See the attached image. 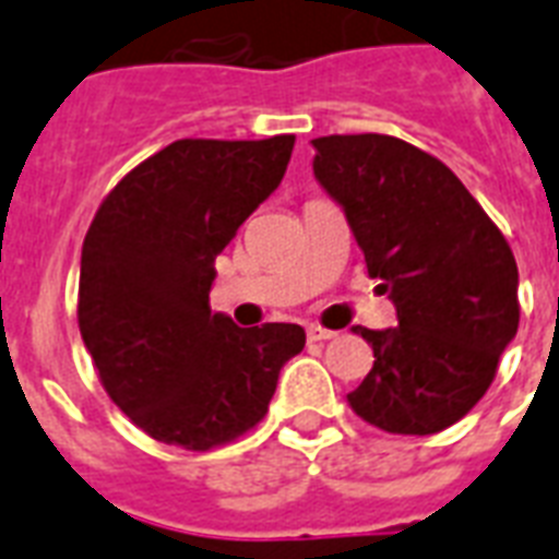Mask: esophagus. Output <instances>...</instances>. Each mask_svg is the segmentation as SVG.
Listing matches in <instances>:
<instances>
[{
  "instance_id": "1",
  "label": "esophagus",
  "mask_w": 559,
  "mask_h": 559,
  "mask_svg": "<svg viewBox=\"0 0 559 559\" xmlns=\"http://www.w3.org/2000/svg\"><path fill=\"white\" fill-rule=\"evenodd\" d=\"M306 338H309L311 344H318V341L338 338V332H332V329H323V326H309L306 329Z\"/></svg>"
}]
</instances>
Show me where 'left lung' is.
Instances as JSON below:
<instances>
[{
  "label": "left lung",
  "instance_id": "8db88e82",
  "mask_svg": "<svg viewBox=\"0 0 559 559\" xmlns=\"http://www.w3.org/2000/svg\"><path fill=\"white\" fill-rule=\"evenodd\" d=\"M311 145L314 177L347 215L400 323L356 326L376 361L349 405L391 435L443 431L487 393L516 338L513 250L452 168L426 151L384 133Z\"/></svg>",
  "mask_w": 559,
  "mask_h": 559
}]
</instances>
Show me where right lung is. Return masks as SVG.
<instances>
[{
	"label": "right lung",
	"mask_w": 559,
	"mask_h": 559,
	"mask_svg": "<svg viewBox=\"0 0 559 559\" xmlns=\"http://www.w3.org/2000/svg\"><path fill=\"white\" fill-rule=\"evenodd\" d=\"M294 136L177 140L124 175L81 250L78 326L107 396L159 443L206 452L267 414L297 323L210 309L215 257L274 192Z\"/></svg>",
	"instance_id": "obj_1"
}]
</instances>
